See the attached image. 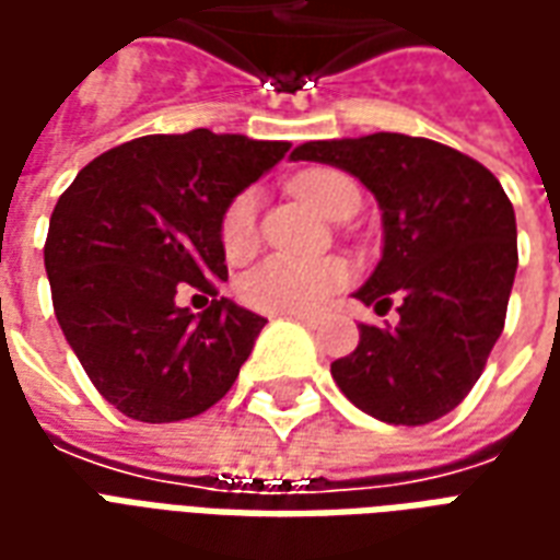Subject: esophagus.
I'll list each match as a JSON object with an SVG mask.
<instances>
[{"instance_id": "34e87169", "label": "esophagus", "mask_w": 560, "mask_h": 560, "mask_svg": "<svg viewBox=\"0 0 560 560\" xmlns=\"http://www.w3.org/2000/svg\"><path fill=\"white\" fill-rule=\"evenodd\" d=\"M293 317V320H300L303 327H317V315H288Z\"/></svg>"}]
</instances>
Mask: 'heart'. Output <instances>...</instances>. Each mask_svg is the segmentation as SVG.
Masks as SVG:
<instances>
[{
	"instance_id": "1",
	"label": "heart",
	"mask_w": 560,
	"mask_h": 560,
	"mask_svg": "<svg viewBox=\"0 0 560 560\" xmlns=\"http://www.w3.org/2000/svg\"><path fill=\"white\" fill-rule=\"evenodd\" d=\"M293 195L317 209L320 215L336 219L345 200L357 191V185L339 171L315 167L300 173L291 183ZM221 252L228 260H245L257 248V195L245 188L221 212L219 224ZM348 267L336 257L324 260H296V257H267L264 264L248 269L240 281V296L245 305L267 315H305L317 312L329 296L345 288Z\"/></svg>"
}]
</instances>
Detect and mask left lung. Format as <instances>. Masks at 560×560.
Returning a JSON list of instances; mask_svg holds the SVG:
<instances>
[{
  "label": "left lung",
  "instance_id": "left-lung-1",
  "mask_svg": "<svg viewBox=\"0 0 560 560\" xmlns=\"http://www.w3.org/2000/svg\"><path fill=\"white\" fill-rule=\"evenodd\" d=\"M291 159L353 173L384 209V255L353 296L377 315L399 300V324H360L332 381L381 422L450 413L480 381L516 279V215L501 183L458 149L389 131L308 140Z\"/></svg>",
  "mask_w": 560,
  "mask_h": 560
}]
</instances>
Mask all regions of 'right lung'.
<instances>
[{
    "label": "right lung",
    "instance_id": "1",
    "mask_svg": "<svg viewBox=\"0 0 560 560\" xmlns=\"http://www.w3.org/2000/svg\"><path fill=\"white\" fill-rule=\"evenodd\" d=\"M291 143L243 135H147L90 161L50 215L44 267L71 351L131 420L197 417L233 387L264 317L219 296L221 212ZM213 296L191 316L175 293Z\"/></svg>",
    "mask_w": 560,
    "mask_h": 560
}]
</instances>
